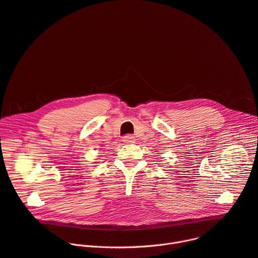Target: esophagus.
<instances>
[{
    "label": "esophagus",
    "mask_w": 258,
    "mask_h": 258,
    "mask_svg": "<svg viewBox=\"0 0 258 258\" xmlns=\"http://www.w3.org/2000/svg\"><path fill=\"white\" fill-rule=\"evenodd\" d=\"M123 142L126 144H133V143H135V139H134V136H132L131 134H127V135L123 136Z\"/></svg>",
    "instance_id": "obj_1"
}]
</instances>
